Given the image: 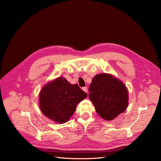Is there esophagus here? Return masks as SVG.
<instances>
[{"instance_id":"obj_1","label":"esophagus","mask_w":161,"mask_h":161,"mask_svg":"<svg viewBox=\"0 0 161 161\" xmlns=\"http://www.w3.org/2000/svg\"><path fill=\"white\" fill-rule=\"evenodd\" d=\"M82 89L85 92H88V88H87V86H85V87H82Z\"/></svg>"}]
</instances>
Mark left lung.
<instances>
[{"label": "left lung", "mask_w": 161, "mask_h": 161, "mask_svg": "<svg viewBox=\"0 0 161 161\" xmlns=\"http://www.w3.org/2000/svg\"><path fill=\"white\" fill-rule=\"evenodd\" d=\"M89 91V99L96 111L105 120H113L127 108V88L111 75H97L92 80Z\"/></svg>", "instance_id": "8db88e82"}]
</instances>
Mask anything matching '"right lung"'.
Instances as JSON below:
<instances>
[{"instance_id": "1", "label": "right lung", "mask_w": 161, "mask_h": 161, "mask_svg": "<svg viewBox=\"0 0 161 161\" xmlns=\"http://www.w3.org/2000/svg\"><path fill=\"white\" fill-rule=\"evenodd\" d=\"M87 94L77 84H70L65 78L58 77L42 89L39 101L42 113L56 123L63 124L74 114L78 103Z\"/></svg>"}]
</instances>
